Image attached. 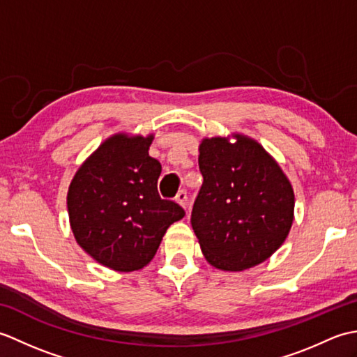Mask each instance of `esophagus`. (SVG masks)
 <instances>
[{"label":"esophagus","mask_w":357,"mask_h":357,"mask_svg":"<svg viewBox=\"0 0 357 357\" xmlns=\"http://www.w3.org/2000/svg\"><path fill=\"white\" fill-rule=\"evenodd\" d=\"M174 199H176V202L179 204V206L181 207H184V208H187V192L185 190H179L178 192V195H176V198H174Z\"/></svg>","instance_id":"obj_1"}]
</instances>
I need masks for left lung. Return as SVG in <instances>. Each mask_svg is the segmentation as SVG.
Listing matches in <instances>:
<instances>
[{
  "instance_id": "left-lung-1",
  "label": "left lung",
  "mask_w": 357,
  "mask_h": 357,
  "mask_svg": "<svg viewBox=\"0 0 357 357\" xmlns=\"http://www.w3.org/2000/svg\"><path fill=\"white\" fill-rule=\"evenodd\" d=\"M204 138L201 190L192 227L208 264L241 271L264 262L284 244L294 218L290 181L259 142L245 135Z\"/></svg>"
}]
</instances>
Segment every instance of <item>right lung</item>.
<instances>
[{"label":"right lung","instance_id":"1","mask_svg":"<svg viewBox=\"0 0 357 357\" xmlns=\"http://www.w3.org/2000/svg\"><path fill=\"white\" fill-rule=\"evenodd\" d=\"M151 141L153 135L110 136L82 162L67 193L78 245L112 270L146 267L167 229L185 215L158 193L161 164L149 155Z\"/></svg>","mask_w":357,"mask_h":357}]
</instances>
